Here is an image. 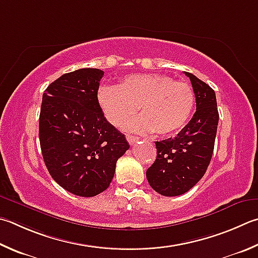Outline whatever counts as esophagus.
<instances>
[{
  "label": "esophagus",
  "instance_id": "obj_1",
  "mask_svg": "<svg viewBox=\"0 0 258 258\" xmlns=\"http://www.w3.org/2000/svg\"><path fill=\"white\" fill-rule=\"evenodd\" d=\"M126 139H127V141H128L130 144H134V143H137L139 141L138 137H134V135H130V134L126 135Z\"/></svg>",
  "mask_w": 258,
  "mask_h": 258
}]
</instances>
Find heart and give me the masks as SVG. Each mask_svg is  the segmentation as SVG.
I'll return each instance as SVG.
<instances>
[{
    "instance_id": "obj_1",
    "label": "heart",
    "mask_w": 258,
    "mask_h": 258,
    "mask_svg": "<svg viewBox=\"0 0 258 258\" xmlns=\"http://www.w3.org/2000/svg\"><path fill=\"white\" fill-rule=\"evenodd\" d=\"M98 101L109 123L123 125L140 107L142 116L126 128L170 135L186 124L194 108L190 84L160 74H131L120 86H102Z\"/></svg>"
}]
</instances>
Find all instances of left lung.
<instances>
[{"instance_id":"1","label":"left lung","mask_w":258,"mask_h":258,"mask_svg":"<svg viewBox=\"0 0 258 258\" xmlns=\"http://www.w3.org/2000/svg\"><path fill=\"white\" fill-rule=\"evenodd\" d=\"M193 87L196 111L174 139L157 141V159L147 170L150 186L163 196L188 191L207 171L213 154L219 123L217 98L212 88L185 72Z\"/></svg>"}]
</instances>
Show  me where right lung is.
<instances>
[{
    "instance_id": "obj_1",
    "label": "right lung",
    "mask_w": 258,
    "mask_h": 258,
    "mask_svg": "<svg viewBox=\"0 0 258 258\" xmlns=\"http://www.w3.org/2000/svg\"><path fill=\"white\" fill-rule=\"evenodd\" d=\"M104 71L80 69L51 82L39 116L41 153L51 178L74 195L91 198L109 187L116 162L128 150L98 101Z\"/></svg>"
}]
</instances>
